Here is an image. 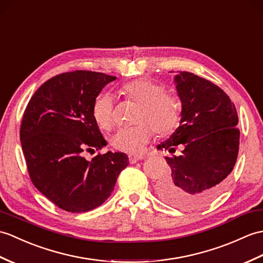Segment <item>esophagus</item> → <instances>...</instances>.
Segmentation results:
<instances>
[{
	"label": "esophagus",
	"instance_id": "obj_1",
	"mask_svg": "<svg viewBox=\"0 0 263 263\" xmlns=\"http://www.w3.org/2000/svg\"><path fill=\"white\" fill-rule=\"evenodd\" d=\"M142 159H143L142 156H138V155H131V156H129L130 163H136V162L142 160Z\"/></svg>",
	"mask_w": 263,
	"mask_h": 263
}]
</instances>
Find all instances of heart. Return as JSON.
Segmentation results:
<instances>
[{
	"label": "heart",
	"instance_id": "1",
	"mask_svg": "<svg viewBox=\"0 0 263 263\" xmlns=\"http://www.w3.org/2000/svg\"><path fill=\"white\" fill-rule=\"evenodd\" d=\"M126 101L139 104L134 122L136 125L122 127L111 139L118 151L137 155L150 141L154 130L159 136H168L178 125L180 103L178 97L164 90L162 84L150 78H140L124 84L121 88ZM91 115L101 129L108 130L114 124V102L108 93L95 97Z\"/></svg>",
	"mask_w": 263,
	"mask_h": 263
}]
</instances>
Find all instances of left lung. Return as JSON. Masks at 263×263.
Listing matches in <instances>:
<instances>
[{
  "label": "left lung",
  "instance_id": "1",
  "mask_svg": "<svg viewBox=\"0 0 263 263\" xmlns=\"http://www.w3.org/2000/svg\"><path fill=\"white\" fill-rule=\"evenodd\" d=\"M175 84L181 101V119L158 149L175 152L166 157L172 176L158 186V195L177 209L197 210L214 200L227 184L239 154V118L233 102L217 85L188 71H179Z\"/></svg>",
  "mask_w": 263,
  "mask_h": 263
}]
</instances>
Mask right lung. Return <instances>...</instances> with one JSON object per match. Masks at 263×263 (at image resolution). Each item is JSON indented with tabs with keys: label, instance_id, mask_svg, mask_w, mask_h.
Wrapping results in <instances>:
<instances>
[{
	"label": "right lung",
	"instance_id": "1",
	"mask_svg": "<svg viewBox=\"0 0 263 263\" xmlns=\"http://www.w3.org/2000/svg\"><path fill=\"white\" fill-rule=\"evenodd\" d=\"M115 79L89 70L63 72L35 90L23 113L20 140L30 179L64 211L84 213L102 205L129 164L123 152H99L90 161L84 157V151L106 145L91 105Z\"/></svg>",
	"mask_w": 263,
	"mask_h": 263
}]
</instances>
